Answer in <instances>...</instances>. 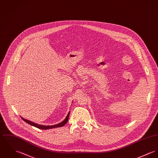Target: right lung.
<instances>
[{
  "mask_svg": "<svg viewBox=\"0 0 158 158\" xmlns=\"http://www.w3.org/2000/svg\"><path fill=\"white\" fill-rule=\"evenodd\" d=\"M69 113H69V111L68 115L66 117V118H64V120H63L62 122H60V123H58V124H57V125H51V126H50H50H45V125H39V124H37V123H34V122H31V121H30V120H26V119L23 118L22 117H21V118L25 122H26L27 123H28V124H29V125H32V126H35V127H37V128H39V129L46 130V129H52V128L59 127H62V126H64V125L67 123V122H68V120L69 116Z\"/></svg>",
  "mask_w": 158,
  "mask_h": 158,
  "instance_id": "right-lung-1",
  "label": "right lung"
}]
</instances>
